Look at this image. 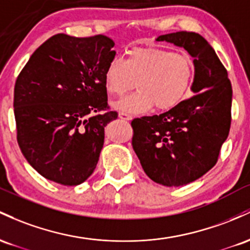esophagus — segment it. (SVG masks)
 Here are the masks:
<instances>
[{
  "mask_svg": "<svg viewBox=\"0 0 250 250\" xmlns=\"http://www.w3.org/2000/svg\"><path fill=\"white\" fill-rule=\"evenodd\" d=\"M118 116H119V118L122 120H131V119H132V117H131L130 114L125 113V112H119V114H118Z\"/></svg>",
  "mask_w": 250,
  "mask_h": 250,
  "instance_id": "obj_1",
  "label": "esophagus"
}]
</instances>
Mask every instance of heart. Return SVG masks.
I'll list each match as a JSON object with an SVG mask.
<instances>
[{
    "label": "heart",
    "mask_w": 250,
    "mask_h": 250,
    "mask_svg": "<svg viewBox=\"0 0 250 250\" xmlns=\"http://www.w3.org/2000/svg\"><path fill=\"white\" fill-rule=\"evenodd\" d=\"M195 77V64L186 53L155 46L134 47L125 60L112 59L104 72L108 94L122 97L134 87L136 93L118 102L125 113H144L156 106L158 111L175 108L186 99Z\"/></svg>",
    "instance_id": "obj_1"
}]
</instances>
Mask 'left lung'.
Returning <instances> with one entry per match:
<instances>
[{
  "label": "left lung",
  "instance_id": "1",
  "mask_svg": "<svg viewBox=\"0 0 250 250\" xmlns=\"http://www.w3.org/2000/svg\"><path fill=\"white\" fill-rule=\"evenodd\" d=\"M193 58L192 95L159 116L136 118L132 146L145 173L165 187H183L216 164L231 123L228 73L203 36L192 32L161 35Z\"/></svg>",
  "mask_w": 250,
  "mask_h": 250
}]
</instances>
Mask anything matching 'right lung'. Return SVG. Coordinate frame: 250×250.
I'll return each mask as SVG.
<instances>
[{
	"label": "right lung",
	"instance_id": "obj_1",
	"mask_svg": "<svg viewBox=\"0 0 250 250\" xmlns=\"http://www.w3.org/2000/svg\"><path fill=\"white\" fill-rule=\"evenodd\" d=\"M113 46L105 35L57 34L33 53L16 79L19 146L49 181L79 186L97 167L105 126L118 118L104 85Z\"/></svg>",
	"mask_w": 250,
	"mask_h": 250
}]
</instances>
